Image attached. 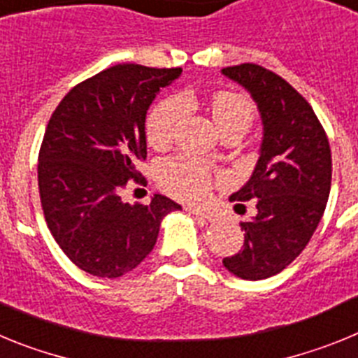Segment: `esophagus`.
<instances>
[{
  "label": "esophagus",
  "instance_id": "1",
  "mask_svg": "<svg viewBox=\"0 0 358 358\" xmlns=\"http://www.w3.org/2000/svg\"><path fill=\"white\" fill-rule=\"evenodd\" d=\"M186 211H188V213L194 215V217L201 218V220H206V222H213V220H215V218L211 217V215H208L206 211L197 210V208H186Z\"/></svg>",
  "mask_w": 358,
  "mask_h": 358
}]
</instances>
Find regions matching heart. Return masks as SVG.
<instances>
[{
	"instance_id": "b5f03b06",
	"label": "heart",
	"mask_w": 358,
	"mask_h": 358,
	"mask_svg": "<svg viewBox=\"0 0 358 358\" xmlns=\"http://www.w3.org/2000/svg\"><path fill=\"white\" fill-rule=\"evenodd\" d=\"M208 106L220 134L229 131L243 134L255 122V103L251 98L236 91H215L210 94ZM188 113L189 106L182 96L176 94L161 100L147 118L148 143L154 147L170 143ZM159 177L164 188L172 192L176 197L189 202L206 199L213 182L210 170L194 157H173L164 161L159 169Z\"/></svg>"
}]
</instances>
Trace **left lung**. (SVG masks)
<instances>
[{"mask_svg": "<svg viewBox=\"0 0 358 358\" xmlns=\"http://www.w3.org/2000/svg\"><path fill=\"white\" fill-rule=\"evenodd\" d=\"M222 73L251 93L264 122L258 164L248 185L229 197L236 206L252 201L256 215L240 222L242 249L222 264L242 280H265L296 260L324 213L330 143L312 106L285 78L252 62Z\"/></svg>", "mask_w": 358, "mask_h": 358, "instance_id": "obj_1", "label": "left lung"}]
</instances>
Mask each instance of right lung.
Listing matches in <instances>:
<instances>
[{"label": "right lung", "mask_w": 358, "mask_h": 358, "mask_svg": "<svg viewBox=\"0 0 358 358\" xmlns=\"http://www.w3.org/2000/svg\"><path fill=\"white\" fill-rule=\"evenodd\" d=\"M181 68L116 64L69 90L53 110L37 163L41 206L59 248L98 278L131 273L154 249L164 215L181 210L164 195L150 204L120 197L147 157L145 116Z\"/></svg>", "instance_id": "obj_1"}]
</instances>
